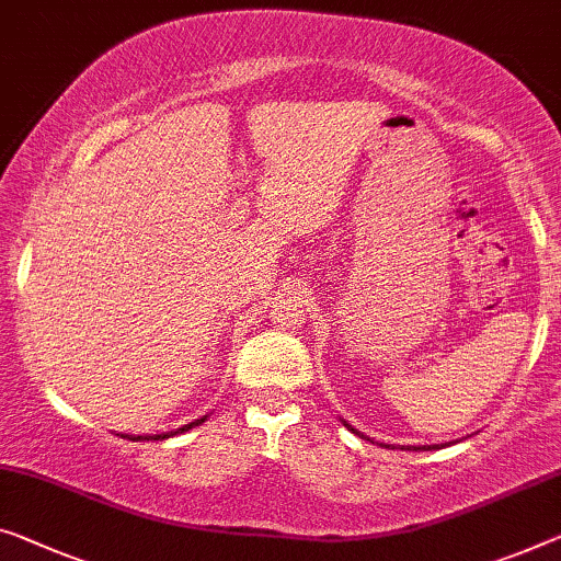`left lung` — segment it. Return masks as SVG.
<instances>
[{"label": "left lung", "mask_w": 561, "mask_h": 561, "mask_svg": "<svg viewBox=\"0 0 561 561\" xmlns=\"http://www.w3.org/2000/svg\"><path fill=\"white\" fill-rule=\"evenodd\" d=\"M343 424H346V421H343ZM346 426H348V424H346ZM348 428H351V426H348ZM351 431H353V434H358L356 428H351ZM409 449H413V451H416V449H426V451H428V449H438V446H409Z\"/></svg>", "instance_id": "obj_1"}]
</instances>
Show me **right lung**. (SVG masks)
I'll return each instance as SVG.
<instances>
[{
    "label": "right lung",
    "instance_id": "1",
    "mask_svg": "<svg viewBox=\"0 0 561 561\" xmlns=\"http://www.w3.org/2000/svg\"><path fill=\"white\" fill-rule=\"evenodd\" d=\"M205 419H197V421H193V424H187V426H183V428H178V431H170V434H158V436H145V438H168V436H175V434H183V431H187V428H193V426H197V424H203ZM125 438H142V436H125Z\"/></svg>",
    "mask_w": 561,
    "mask_h": 561
}]
</instances>
